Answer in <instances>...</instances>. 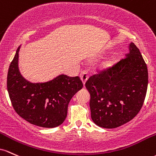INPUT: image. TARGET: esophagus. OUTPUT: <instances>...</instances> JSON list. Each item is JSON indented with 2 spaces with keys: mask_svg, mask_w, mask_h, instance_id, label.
<instances>
[{
  "mask_svg": "<svg viewBox=\"0 0 156 156\" xmlns=\"http://www.w3.org/2000/svg\"><path fill=\"white\" fill-rule=\"evenodd\" d=\"M80 78H81V80L82 82H83L84 85H85V82L87 81V78H88L89 76V72L87 70H83V71H82L81 73H80Z\"/></svg>",
  "mask_w": 156,
  "mask_h": 156,
  "instance_id": "1",
  "label": "esophagus"
}]
</instances>
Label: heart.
<instances>
[{
    "label": "heart",
    "instance_id": "b5f03b06",
    "mask_svg": "<svg viewBox=\"0 0 156 156\" xmlns=\"http://www.w3.org/2000/svg\"><path fill=\"white\" fill-rule=\"evenodd\" d=\"M116 56H113V57H111L110 59H107L106 61H105L101 66H102L103 67H109V66H112V65L116 62Z\"/></svg>",
    "mask_w": 156,
    "mask_h": 156
}]
</instances>
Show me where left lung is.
Here are the masks:
<instances>
[{
    "mask_svg": "<svg viewBox=\"0 0 156 156\" xmlns=\"http://www.w3.org/2000/svg\"><path fill=\"white\" fill-rule=\"evenodd\" d=\"M97 72L85 83L92 120L104 128L130 122L142 108L147 90V67L139 48L131 43L125 58Z\"/></svg>",
    "mask_w": 156,
    "mask_h": 156,
    "instance_id": "left-lung-1",
    "label": "left lung"
}]
</instances>
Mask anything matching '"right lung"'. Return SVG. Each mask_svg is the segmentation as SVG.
<instances>
[{
  "mask_svg": "<svg viewBox=\"0 0 156 156\" xmlns=\"http://www.w3.org/2000/svg\"><path fill=\"white\" fill-rule=\"evenodd\" d=\"M17 48L10 63L7 90L12 107L21 118L43 127L60 125L67 116L68 106L73 96L83 88L79 76L60 75L45 83H31L20 75Z\"/></svg>",
  "mask_w": 156,
  "mask_h": 156,
  "instance_id": "obj_1",
  "label": "right lung"
}]
</instances>
